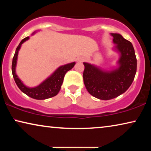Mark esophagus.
<instances>
[{
    "instance_id": "esophagus-1",
    "label": "esophagus",
    "mask_w": 151,
    "mask_h": 151,
    "mask_svg": "<svg viewBox=\"0 0 151 151\" xmlns=\"http://www.w3.org/2000/svg\"><path fill=\"white\" fill-rule=\"evenodd\" d=\"M84 60H85V58H83V57H79V58H77V61L79 62V63H82V62L84 61Z\"/></svg>"
}]
</instances>
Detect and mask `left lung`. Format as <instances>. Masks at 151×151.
Wrapping results in <instances>:
<instances>
[{
    "label": "left lung",
    "instance_id": "left-lung-1",
    "mask_svg": "<svg viewBox=\"0 0 151 151\" xmlns=\"http://www.w3.org/2000/svg\"><path fill=\"white\" fill-rule=\"evenodd\" d=\"M120 54L118 67L105 71L93 65L83 63V80L88 92L95 98L109 100L120 96L131 85L136 71L137 59L133 45L119 34H111Z\"/></svg>",
    "mask_w": 151,
    "mask_h": 151
}]
</instances>
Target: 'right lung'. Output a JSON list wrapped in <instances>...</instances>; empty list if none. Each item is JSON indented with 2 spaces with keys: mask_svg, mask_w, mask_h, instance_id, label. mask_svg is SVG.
I'll return each mask as SVG.
<instances>
[{
  "mask_svg": "<svg viewBox=\"0 0 151 151\" xmlns=\"http://www.w3.org/2000/svg\"><path fill=\"white\" fill-rule=\"evenodd\" d=\"M35 34V32L33 33V34ZM29 38V37H26V38L22 39L21 42H20L19 45L16 48L12 65V75H13L14 79L15 80V82L17 84L18 87L20 88V90L22 92H23L24 94H26L27 96L30 97V98L36 99V100H45V99L52 98V97L56 96L58 93L61 88L64 77H65L66 73L74 67L76 63L73 62V63L67 64V65H63L58 67L48 78H47L42 83L39 84L38 86H36V87H27L22 83V82L16 75V63H17L18 51L20 50V47H21L22 43L27 40Z\"/></svg>",
  "mask_w": 151,
  "mask_h": 151,
  "instance_id": "add662e5",
  "label": "right lung"
}]
</instances>
